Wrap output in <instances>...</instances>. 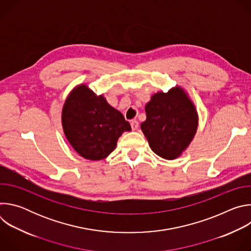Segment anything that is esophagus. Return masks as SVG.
Here are the masks:
<instances>
[{
  "instance_id": "1",
  "label": "esophagus",
  "mask_w": 251,
  "mask_h": 251,
  "mask_svg": "<svg viewBox=\"0 0 251 251\" xmlns=\"http://www.w3.org/2000/svg\"><path fill=\"white\" fill-rule=\"evenodd\" d=\"M130 124H131L132 130H137L138 127H139V122L136 121V120H132V121L130 122Z\"/></svg>"
}]
</instances>
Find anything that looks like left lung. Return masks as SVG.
Listing matches in <instances>:
<instances>
[{
	"label": "left lung",
	"instance_id": "1",
	"mask_svg": "<svg viewBox=\"0 0 251 251\" xmlns=\"http://www.w3.org/2000/svg\"><path fill=\"white\" fill-rule=\"evenodd\" d=\"M146 121L141 129L153 152L173 160L180 156L193 140L198 127L195 106L180 87L154 94L146 107Z\"/></svg>",
	"mask_w": 251,
	"mask_h": 251
}]
</instances>
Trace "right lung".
Masks as SVG:
<instances>
[{
    "label": "right lung",
    "instance_id": "right-lung-1",
    "mask_svg": "<svg viewBox=\"0 0 251 251\" xmlns=\"http://www.w3.org/2000/svg\"><path fill=\"white\" fill-rule=\"evenodd\" d=\"M61 120L70 145L92 161L106 158L116 148L122 133L131 130L122 113L86 85H79L67 97Z\"/></svg>",
    "mask_w": 251,
    "mask_h": 251
}]
</instances>
